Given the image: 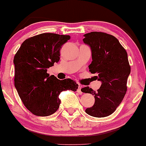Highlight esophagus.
<instances>
[{"label":"esophagus","mask_w":146,"mask_h":146,"mask_svg":"<svg viewBox=\"0 0 146 146\" xmlns=\"http://www.w3.org/2000/svg\"><path fill=\"white\" fill-rule=\"evenodd\" d=\"M81 89H82V86H80V85L78 86V91H77L79 93V94H82V91H81Z\"/></svg>","instance_id":"34e87169"}]
</instances>
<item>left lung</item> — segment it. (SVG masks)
I'll use <instances>...</instances> for the list:
<instances>
[{
	"label": "left lung",
	"mask_w": 146,
	"mask_h": 146,
	"mask_svg": "<svg viewBox=\"0 0 146 146\" xmlns=\"http://www.w3.org/2000/svg\"><path fill=\"white\" fill-rule=\"evenodd\" d=\"M84 36L83 41L90 46L92 52L89 71L97 74L96 79L102 82L97 91L88 86L81 89L95 98L94 105L85 111L94 117H106L116 111L127 91V78L131 70L127 53L113 35L91 32Z\"/></svg>",
	"instance_id": "obj_1"
}]
</instances>
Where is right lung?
I'll return each instance as SVG.
<instances>
[{
	"label": "right lung",
	"instance_id": "add662e5",
	"mask_svg": "<svg viewBox=\"0 0 146 146\" xmlns=\"http://www.w3.org/2000/svg\"><path fill=\"white\" fill-rule=\"evenodd\" d=\"M69 35L43 33L23 41L14 57V86L25 107L33 114L47 116L58 110L62 91H76L73 80H58L47 69L60 60V50Z\"/></svg>",
	"mask_w": 146,
	"mask_h": 146
}]
</instances>
